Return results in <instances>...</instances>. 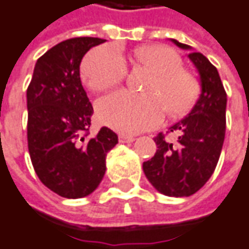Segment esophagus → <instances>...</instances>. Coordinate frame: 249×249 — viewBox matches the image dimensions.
Instances as JSON below:
<instances>
[{
	"label": "esophagus",
	"instance_id": "1",
	"mask_svg": "<svg viewBox=\"0 0 249 249\" xmlns=\"http://www.w3.org/2000/svg\"><path fill=\"white\" fill-rule=\"evenodd\" d=\"M135 138L133 135H127V134H121L119 135V142L122 143H127V142H133Z\"/></svg>",
	"mask_w": 249,
	"mask_h": 249
}]
</instances>
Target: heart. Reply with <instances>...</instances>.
I'll return each mask as SVG.
<instances>
[{
	"mask_svg": "<svg viewBox=\"0 0 249 249\" xmlns=\"http://www.w3.org/2000/svg\"><path fill=\"white\" fill-rule=\"evenodd\" d=\"M135 58L153 73L145 87L147 95L116 90L104 96L96 106L99 121L122 133H140L159 126L165 109L172 116L183 114L195 95L193 77L180 69L181 61L174 50L142 47L135 51ZM126 73L124 58L109 44L92 50L82 63L84 80L97 92L118 85Z\"/></svg>",
	"mask_w": 249,
	"mask_h": 249,
	"instance_id": "b5f03b06",
	"label": "heart"
}]
</instances>
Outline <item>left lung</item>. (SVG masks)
<instances>
[{"mask_svg":"<svg viewBox=\"0 0 249 249\" xmlns=\"http://www.w3.org/2000/svg\"><path fill=\"white\" fill-rule=\"evenodd\" d=\"M171 42L181 50H193L176 39ZM188 58L199 74V97L187 116L169 127L178 138L169 141L160 133L154 138L157 152L142 165L150 184L175 198L190 196L206 184L225 140L226 93L218 70L200 53L191 51Z\"/></svg>","mask_w":249,"mask_h":249,"instance_id":"obj_1","label":"left lung"}]
</instances>
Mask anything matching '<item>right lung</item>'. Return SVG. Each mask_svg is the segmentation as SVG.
Segmentation results:
<instances>
[{"mask_svg": "<svg viewBox=\"0 0 249 249\" xmlns=\"http://www.w3.org/2000/svg\"><path fill=\"white\" fill-rule=\"evenodd\" d=\"M106 40L73 37L58 43L35 65L27 89L28 150L37 178L59 196L92 194L106 174V156L118 143L111 128L88 138L93 107L80 78L84 55Z\"/></svg>", "mask_w": 249, "mask_h": 249, "instance_id": "right-lung-1", "label": "right lung"}]
</instances>
